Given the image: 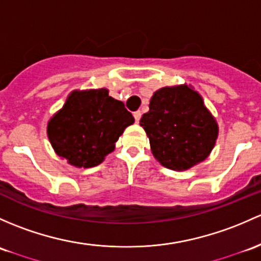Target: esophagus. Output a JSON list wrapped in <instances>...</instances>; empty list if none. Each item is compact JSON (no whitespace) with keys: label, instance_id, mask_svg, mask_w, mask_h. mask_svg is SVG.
Returning <instances> with one entry per match:
<instances>
[{"label":"esophagus","instance_id":"esophagus-1","mask_svg":"<svg viewBox=\"0 0 261 261\" xmlns=\"http://www.w3.org/2000/svg\"><path fill=\"white\" fill-rule=\"evenodd\" d=\"M134 117H135V121L139 122L141 119V111H135L134 112Z\"/></svg>","mask_w":261,"mask_h":261}]
</instances>
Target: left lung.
Returning a JSON list of instances; mask_svg holds the SVG:
<instances>
[{
    "instance_id": "obj_1",
    "label": "left lung",
    "mask_w": 261,
    "mask_h": 261,
    "mask_svg": "<svg viewBox=\"0 0 261 261\" xmlns=\"http://www.w3.org/2000/svg\"><path fill=\"white\" fill-rule=\"evenodd\" d=\"M140 125L153 158L163 166L185 171L202 163L215 146L219 125L191 85L156 90Z\"/></svg>"
}]
</instances>
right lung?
Wrapping results in <instances>:
<instances>
[{
    "label": "right lung",
    "mask_w": 261,
    "mask_h": 261,
    "mask_svg": "<svg viewBox=\"0 0 261 261\" xmlns=\"http://www.w3.org/2000/svg\"><path fill=\"white\" fill-rule=\"evenodd\" d=\"M135 119L108 89L73 90L47 122L52 149L75 167H94L115 150Z\"/></svg>",
    "instance_id": "1"
}]
</instances>
